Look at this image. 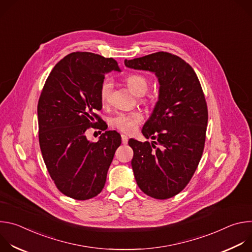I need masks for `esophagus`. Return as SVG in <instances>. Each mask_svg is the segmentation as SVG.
<instances>
[{"mask_svg": "<svg viewBox=\"0 0 252 252\" xmlns=\"http://www.w3.org/2000/svg\"><path fill=\"white\" fill-rule=\"evenodd\" d=\"M122 141L124 145H126L127 141H128V137L126 134H122Z\"/></svg>", "mask_w": 252, "mask_h": 252, "instance_id": "1", "label": "esophagus"}]
</instances>
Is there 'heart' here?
<instances>
[{"instance_id": "b5f03b06", "label": "heart", "mask_w": 252, "mask_h": 252, "mask_svg": "<svg viewBox=\"0 0 252 252\" xmlns=\"http://www.w3.org/2000/svg\"><path fill=\"white\" fill-rule=\"evenodd\" d=\"M126 85L131 93L136 95L145 94L149 89L148 80L138 74H131L126 79ZM113 91V82L106 79L102 82L99 89V96L102 103H107L111 98ZM142 116L138 112L131 113H119L112 119V124L119 129L131 133L135 130L137 125L141 122Z\"/></svg>"}]
</instances>
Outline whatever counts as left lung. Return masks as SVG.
Masks as SVG:
<instances>
[{
  "instance_id": "left-lung-1",
  "label": "left lung",
  "mask_w": 252,
  "mask_h": 252,
  "mask_svg": "<svg viewBox=\"0 0 252 252\" xmlns=\"http://www.w3.org/2000/svg\"><path fill=\"white\" fill-rule=\"evenodd\" d=\"M125 64L154 73L159 85L158 101L141 129L156 141L128 140L134 178L149 196L172 197L189 183L202 156L208 114L201 86L187 62L166 52L125 60Z\"/></svg>"
}]
</instances>
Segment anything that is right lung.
Here are the masks:
<instances>
[{
	"label": "right lung",
	"mask_w": 252,
	"mask_h": 252,
	"mask_svg": "<svg viewBox=\"0 0 252 252\" xmlns=\"http://www.w3.org/2000/svg\"><path fill=\"white\" fill-rule=\"evenodd\" d=\"M121 71L112 58L88 53H71L52 69L38 103L39 141L45 164L64 195L78 200L96 196L122 137L106 130L96 142L86 130L101 110L99 89L104 75ZM98 121V120H97Z\"/></svg>",
	"instance_id": "1"
}]
</instances>
